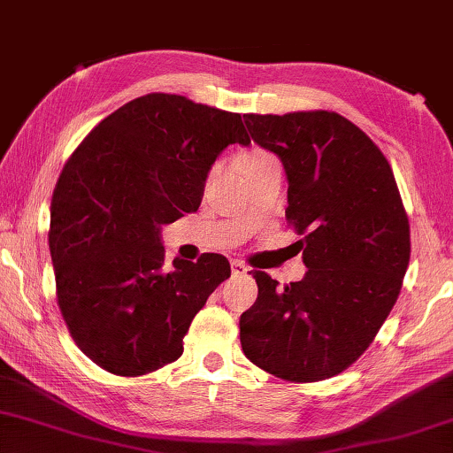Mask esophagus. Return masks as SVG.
<instances>
[{
  "label": "esophagus",
  "instance_id": "obj_1",
  "mask_svg": "<svg viewBox=\"0 0 453 453\" xmlns=\"http://www.w3.org/2000/svg\"><path fill=\"white\" fill-rule=\"evenodd\" d=\"M248 265H245V263H242V261H237V259H234L232 261V271H234V275H242V273H248Z\"/></svg>",
  "mask_w": 453,
  "mask_h": 453
}]
</instances>
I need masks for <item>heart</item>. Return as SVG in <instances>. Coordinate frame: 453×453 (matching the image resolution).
Listing matches in <instances>:
<instances>
[{
  "label": "heart",
  "mask_w": 453,
  "mask_h": 453,
  "mask_svg": "<svg viewBox=\"0 0 453 453\" xmlns=\"http://www.w3.org/2000/svg\"><path fill=\"white\" fill-rule=\"evenodd\" d=\"M269 162H277V158H275L273 154H269V152H265V150H251V152L242 160V172L250 170V168H255V166H261V164H269ZM218 170H219V166L216 164V166H213V168L210 170L208 182H210V180L216 178Z\"/></svg>",
  "instance_id": "b5f03b06"
}]
</instances>
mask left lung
I'll list each match as a JSON object with an SVG mask.
<instances>
[{"label": "left lung", "mask_w": 453, "mask_h": 453, "mask_svg": "<svg viewBox=\"0 0 453 453\" xmlns=\"http://www.w3.org/2000/svg\"><path fill=\"white\" fill-rule=\"evenodd\" d=\"M250 134L283 162L287 224L303 235L307 273L279 287L253 271L259 295L240 319L255 366L289 382L341 374L370 347L396 303L410 224L386 156L333 111L243 114Z\"/></svg>", "instance_id": "8db88e82"}]
</instances>
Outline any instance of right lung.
Masks as SVG:
<instances>
[{"instance_id":"obj_1","label":"right lung","mask_w":453,"mask_h":453,"mask_svg":"<svg viewBox=\"0 0 453 453\" xmlns=\"http://www.w3.org/2000/svg\"><path fill=\"white\" fill-rule=\"evenodd\" d=\"M251 141L242 114L150 93L90 130L51 200L57 303L77 347L117 376L174 363L213 289L232 275L219 253L164 265L160 227L200 208L211 164Z\"/></svg>"}]
</instances>
